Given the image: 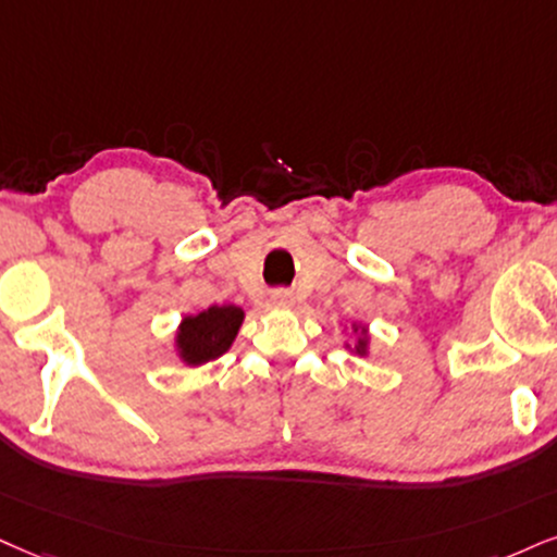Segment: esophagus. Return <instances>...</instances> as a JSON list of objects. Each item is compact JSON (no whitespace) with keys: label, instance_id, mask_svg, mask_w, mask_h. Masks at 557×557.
<instances>
[{"label":"esophagus","instance_id":"1","mask_svg":"<svg viewBox=\"0 0 557 557\" xmlns=\"http://www.w3.org/2000/svg\"><path fill=\"white\" fill-rule=\"evenodd\" d=\"M271 305L281 307V310H286V307L294 305V294L289 289H273L271 292Z\"/></svg>","mask_w":557,"mask_h":557}]
</instances>
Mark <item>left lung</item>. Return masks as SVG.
<instances>
[{"label": "left lung", "mask_w": 557, "mask_h": 557, "mask_svg": "<svg viewBox=\"0 0 557 557\" xmlns=\"http://www.w3.org/2000/svg\"><path fill=\"white\" fill-rule=\"evenodd\" d=\"M343 331H351V335H354L351 343H343V348H346L348 354L361 356V359H369V356H372V333H369L367 322L354 320L351 325L343 327Z\"/></svg>", "instance_id": "8db88e82"}]
</instances>
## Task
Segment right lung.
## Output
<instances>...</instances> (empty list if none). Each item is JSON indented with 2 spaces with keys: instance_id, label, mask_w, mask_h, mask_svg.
I'll use <instances>...</instances> for the list:
<instances>
[{
  "instance_id": "obj_1",
  "label": "right lung",
  "mask_w": 557,
  "mask_h": 557,
  "mask_svg": "<svg viewBox=\"0 0 557 557\" xmlns=\"http://www.w3.org/2000/svg\"><path fill=\"white\" fill-rule=\"evenodd\" d=\"M245 310L237 305H211L198 314H183L173 338V351L183 367H203L216 361L235 343Z\"/></svg>"
}]
</instances>
